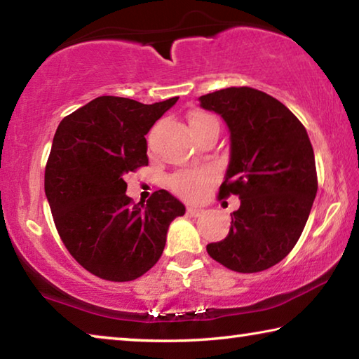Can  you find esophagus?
Returning a JSON list of instances; mask_svg holds the SVG:
<instances>
[{"label":"esophagus","mask_w":359,"mask_h":359,"mask_svg":"<svg viewBox=\"0 0 359 359\" xmlns=\"http://www.w3.org/2000/svg\"><path fill=\"white\" fill-rule=\"evenodd\" d=\"M187 214L191 215V217H199V215L203 214V209L194 208V205H188V208H187Z\"/></svg>","instance_id":"34e87169"}]
</instances>
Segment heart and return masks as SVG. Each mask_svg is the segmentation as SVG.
<instances>
[{"label":"heart","instance_id":"obj_1","mask_svg":"<svg viewBox=\"0 0 359 359\" xmlns=\"http://www.w3.org/2000/svg\"><path fill=\"white\" fill-rule=\"evenodd\" d=\"M217 120L212 117L210 114L205 112H193L190 117H188V123L193 128V126L203 125L205 121ZM212 175L208 169H188V171H180L174 174L171 179H169V187L174 193H177L179 196H184L188 199H196L203 194L205 187L210 184Z\"/></svg>","mask_w":359,"mask_h":359}]
</instances>
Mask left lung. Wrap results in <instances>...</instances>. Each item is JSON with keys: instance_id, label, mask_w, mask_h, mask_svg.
I'll use <instances>...</instances> for the list:
<instances>
[{"instance_id": "left-lung-1", "label": "left lung", "mask_w": 359, "mask_h": 359, "mask_svg": "<svg viewBox=\"0 0 359 359\" xmlns=\"http://www.w3.org/2000/svg\"><path fill=\"white\" fill-rule=\"evenodd\" d=\"M199 102L220 114L231 133L218 198L241 199L228 236L208 253L242 274L269 269L293 250L318 190L311 139L287 106L259 90L229 87Z\"/></svg>"}]
</instances>
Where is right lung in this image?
I'll use <instances>...</instances> for the list:
<instances>
[{"mask_svg": "<svg viewBox=\"0 0 359 359\" xmlns=\"http://www.w3.org/2000/svg\"><path fill=\"white\" fill-rule=\"evenodd\" d=\"M100 96L60 121L44 175L53 222L83 269L130 282L156 264L166 233L185 205L166 190L147 204L126 196L123 175L149 165L145 135L177 102Z\"/></svg>", "mask_w": 359, "mask_h": 359, "instance_id": "1", "label": "right lung"}]
</instances>
